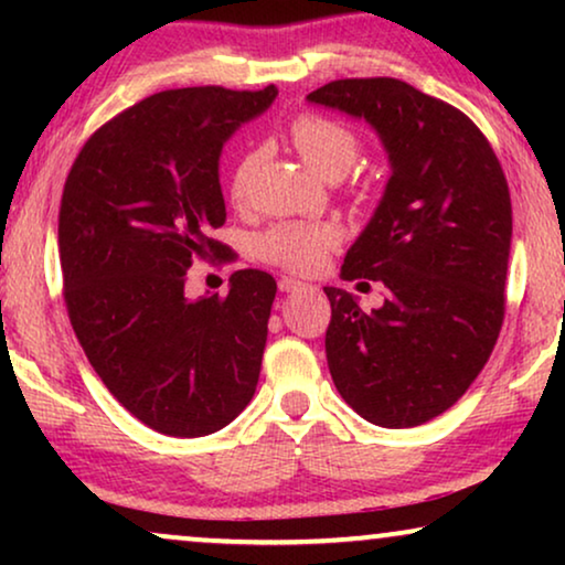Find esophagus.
<instances>
[{
	"instance_id": "esophagus-1",
	"label": "esophagus",
	"mask_w": 565,
	"mask_h": 565,
	"mask_svg": "<svg viewBox=\"0 0 565 565\" xmlns=\"http://www.w3.org/2000/svg\"><path fill=\"white\" fill-rule=\"evenodd\" d=\"M277 285H280L282 292H292V290L306 288V285L300 282V280H296V277H280V282H277Z\"/></svg>"
}]
</instances>
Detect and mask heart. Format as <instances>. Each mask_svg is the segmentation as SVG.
I'll return each instance as SVG.
<instances>
[{
  "label": "heart",
  "mask_w": 565,
  "mask_h": 565,
  "mask_svg": "<svg viewBox=\"0 0 565 565\" xmlns=\"http://www.w3.org/2000/svg\"><path fill=\"white\" fill-rule=\"evenodd\" d=\"M290 141L300 159L323 180H339L360 157V138L350 126L327 115H300L290 126ZM262 149L246 151L231 174V198L246 203L257 177ZM342 242L334 223H277L259 236V257L292 273H313L323 257Z\"/></svg>",
  "instance_id": "1"
}]
</instances>
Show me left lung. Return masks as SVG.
Masks as SVG:
<instances>
[{
    "mask_svg": "<svg viewBox=\"0 0 565 565\" xmlns=\"http://www.w3.org/2000/svg\"><path fill=\"white\" fill-rule=\"evenodd\" d=\"M306 99L365 120L391 164L342 265L344 280L383 282V306L365 313L352 292L323 288L331 381L370 424L419 427L470 388L499 339L512 246L507 177L468 115L401 79H337Z\"/></svg>",
    "mask_w": 565,
    "mask_h": 565,
    "instance_id": "obj_1",
    "label": "left lung"
}]
</instances>
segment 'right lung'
I'll return each instance as SVG.
<instances>
[{
  "mask_svg": "<svg viewBox=\"0 0 565 565\" xmlns=\"http://www.w3.org/2000/svg\"><path fill=\"white\" fill-rule=\"evenodd\" d=\"M277 87L167 89L89 136L58 211L64 300L89 365L146 427L213 435L257 391L277 282L231 275L226 296L188 298L198 259H234L211 238L226 223L218 161Z\"/></svg>",
  "mask_w": 565,
  "mask_h": 565,
  "instance_id": "1",
  "label": "right lung"
}]
</instances>
